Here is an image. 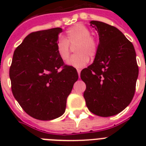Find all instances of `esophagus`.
Here are the masks:
<instances>
[{"mask_svg":"<svg viewBox=\"0 0 146 146\" xmlns=\"http://www.w3.org/2000/svg\"><path fill=\"white\" fill-rule=\"evenodd\" d=\"M77 73L79 76H80V73H81V70H80V69H77Z\"/></svg>","mask_w":146,"mask_h":146,"instance_id":"esophagus-1","label":"esophagus"}]
</instances>
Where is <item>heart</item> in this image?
<instances>
[{"instance_id": "b5f03b06", "label": "heart", "mask_w": 146, "mask_h": 146, "mask_svg": "<svg viewBox=\"0 0 146 146\" xmlns=\"http://www.w3.org/2000/svg\"><path fill=\"white\" fill-rule=\"evenodd\" d=\"M89 29L83 24L77 23L66 31V38H60L56 44V49L59 57L66 60L70 54L69 44H77L75 52L68 60L69 66L76 68H82L89 61V57H95L97 54L98 43L91 36Z\"/></svg>"}]
</instances>
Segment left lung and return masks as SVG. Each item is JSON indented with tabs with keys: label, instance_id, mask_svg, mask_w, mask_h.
<instances>
[{
	"label": "left lung",
	"instance_id": "left-lung-1",
	"mask_svg": "<svg viewBox=\"0 0 146 146\" xmlns=\"http://www.w3.org/2000/svg\"><path fill=\"white\" fill-rule=\"evenodd\" d=\"M99 43L93 63L80 77L86 85L83 96L87 108L96 115L111 117L124 110L134 96L139 75L134 47L114 26L90 21Z\"/></svg>",
	"mask_w": 146,
	"mask_h": 146
}]
</instances>
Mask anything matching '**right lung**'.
Listing matches in <instances>:
<instances>
[{
	"mask_svg": "<svg viewBox=\"0 0 146 146\" xmlns=\"http://www.w3.org/2000/svg\"><path fill=\"white\" fill-rule=\"evenodd\" d=\"M61 28L30 33L14 50L10 68L13 96L29 115L41 120L59 117L77 81V71L64 65L56 49Z\"/></svg>",
	"mask_w": 146,
	"mask_h": 146,
	"instance_id": "right-lung-1",
	"label": "right lung"
}]
</instances>
